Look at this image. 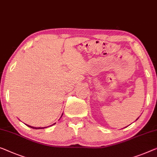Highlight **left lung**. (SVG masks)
<instances>
[{"label":"left lung","mask_w":157,"mask_h":157,"mask_svg":"<svg viewBox=\"0 0 157 157\" xmlns=\"http://www.w3.org/2000/svg\"><path fill=\"white\" fill-rule=\"evenodd\" d=\"M137 119H138V118H137Z\"/></svg>","instance_id":"obj_1"}]
</instances>
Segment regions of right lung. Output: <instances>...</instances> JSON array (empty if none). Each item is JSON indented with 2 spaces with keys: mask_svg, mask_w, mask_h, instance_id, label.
<instances>
[{
  "mask_svg": "<svg viewBox=\"0 0 157 157\" xmlns=\"http://www.w3.org/2000/svg\"><path fill=\"white\" fill-rule=\"evenodd\" d=\"M63 114L61 115V116H60V118H61V117H62ZM55 124H56V123H53V125H50V126H52V125H55ZM27 125L28 126V127H29V128H34V129H44V128H48V127H41V128L39 127V128H36V127H32V126H30V125Z\"/></svg>",
  "mask_w": 157,
  "mask_h": 157,
  "instance_id": "1",
  "label": "right lung"
}]
</instances>
